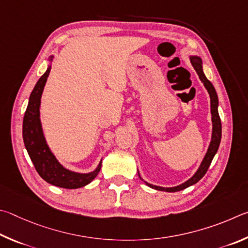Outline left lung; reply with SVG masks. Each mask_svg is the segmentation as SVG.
<instances>
[{
  "label": "left lung",
  "mask_w": 248,
  "mask_h": 248,
  "mask_svg": "<svg viewBox=\"0 0 248 248\" xmlns=\"http://www.w3.org/2000/svg\"><path fill=\"white\" fill-rule=\"evenodd\" d=\"M190 63H192L193 67L195 68V71L198 74L199 78H201L202 82L205 86V88L207 89L208 93H209L210 97V108H211V121H212V135H211V141L209 144V147H208L207 154L203 157L202 161L199 166L198 170L195 172V174L190 177L189 180H187L184 183H182L177 186H174V187H161V186H157V185H153L147 183L146 181L141 179V176L138 172V175H140V179L145 182L146 185H148L149 187L157 189V190H163V192H169V193H173V192H179V190L185 189L192 186L194 184H196L197 182L202 179V177L206 174V172L208 170V168L211 164L212 159H214L215 155L217 154V151L219 149V145L221 141V133H222V127H221V120L219 116V112H218V106H219V100H218V94L216 93V89L214 85L207 79V77L205 75V73L202 71V61L197 55H192L189 56Z\"/></svg>",
  "instance_id": "obj_1"
}]
</instances>
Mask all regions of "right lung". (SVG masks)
I'll return each mask as SVG.
<instances>
[{"label":"right lung","instance_id":"1","mask_svg":"<svg viewBox=\"0 0 248 248\" xmlns=\"http://www.w3.org/2000/svg\"><path fill=\"white\" fill-rule=\"evenodd\" d=\"M52 60H53V55L50 56V62H52ZM50 71L51 64L47 66L46 73L39 78L30 93L28 107L26 108L23 122L24 144L38 174L47 183L68 189L84 187L98 175L101 169L102 160L93 172L77 173L64 168L52 154L46 144V137L43 135L40 121L41 95Z\"/></svg>","mask_w":248,"mask_h":248}]
</instances>
